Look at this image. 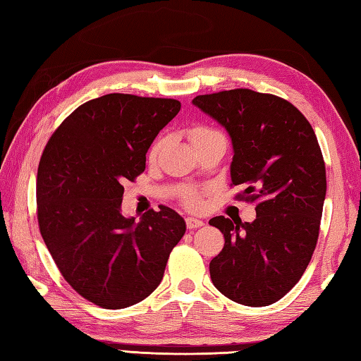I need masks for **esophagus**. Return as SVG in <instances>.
Masks as SVG:
<instances>
[{
    "label": "esophagus",
    "instance_id": "esophagus-1",
    "mask_svg": "<svg viewBox=\"0 0 361 361\" xmlns=\"http://www.w3.org/2000/svg\"><path fill=\"white\" fill-rule=\"evenodd\" d=\"M185 223H187V229H190V231L197 229V227H202L204 226V221H201V219L191 218V216L185 219Z\"/></svg>",
    "mask_w": 361,
    "mask_h": 361
}]
</instances>
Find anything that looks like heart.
<instances>
[{
  "label": "heart",
  "mask_w": 361,
  "mask_h": 361,
  "mask_svg": "<svg viewBox=\"0 0 361 361\" xmlns=\"http://www.w3.org/2000/svg\"><path fill=\"white\" fill-rule=\"evenodd\" d=\"M216 132L218 130L212 129L209 126H202V124H200V126H193V128L188 130V138H190L191 145H196L197 142H201L202 138L209 137L212 134H216ZM161 146H164V140H161V138H157L156 142L152 143V146L149 148V154H148V157H149L151 161H154V160L159 157V154L161 151ZM182 201H183V204L187 205L188 209L196 210V209H201L202 207V195L200 193V191L185 190V191H183V195H182Z\"/></svg>",
  "instance_id": "b5f03b06"
}]
</instances>
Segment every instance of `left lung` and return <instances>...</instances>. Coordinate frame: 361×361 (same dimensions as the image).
<instances>
[{"instance_id":"left-lung-1","label":"left lung","mask_w":361,"mask_h":361,"mask_svg":"<svg viewBox=\"0 0 361 361\" xmlns=\"http://www.w3.org/2000/svg\"><path fill=\"white\" fill-rule=\"evenodd\" d=\"M193 104L232 138L231 185L237 200L255 202L252 223L212 218L224 247L210 262L218 291L233 302H277L302 277L319 235L326 165L312 124L276 94L235 88L200 94Z\"/></svg>"}]
</instances>
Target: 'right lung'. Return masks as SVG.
<instances>
[{
  "label": "right lung",
  "instance_id": "right-lung-1",
  "mask_svg": "<svg viewBox=\"0 0 361 361\" xmlns=\"http://www.w3.org/2000/svg\"><path fill=\"white\" fill-rule=\"evenodd\" d=\"M180 110L178 99L110 93L79 106L43 149L37 219L71 288L118 310L157 288L185 221L170 207L135 223L121 213L126 180L145 171L154 138Z\"/></svg>",
  "mask_w": 361,
  "mask_h": 361
}]
</instances>
